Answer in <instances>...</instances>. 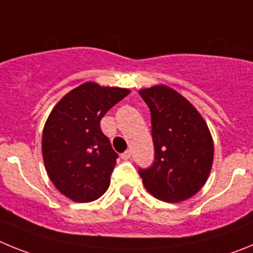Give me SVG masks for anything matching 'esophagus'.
I'll list each match as a JSON object with an SVG mask.
<instances>
[{"instance_id":"obj_1","label":"esophagus","mask_w":253,"mask_h":253,"mask_svg":"<svg viewBox=\"0 0 253 253\" xmlns=\"http://www.w3.org/2000/svg\"><path fill=\"white\" fill-rule=\"evenodd\" d=\"M120 157H122L123 160H129V158L131 157V152L130 151H125L124 153L120 154Z\"/></svg>"}]
</instances>
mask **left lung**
<instances>
[{
  "label": "left lung",
  "instance_id": "obj_1",
  "mask_svg": "<svg viewBox=\"0 0 253 253\" xmlns=\"http://www.w3.org/2000/svg\"><path fill=\"white\" fill-rule=\"evenodd\" d=\"M151 111L154 162L139 169L154 198L177 203L204 186L213 165L214 146L203 116L184 96L167 86L139 91Z\"/></svg>",
  "mask_w": 253,
  "mask_h": 253
}]
</instances>
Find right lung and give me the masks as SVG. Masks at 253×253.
Listing matches in <instances>:
<instances>
[{
  "label": "right lung",
  "mask_w": 253,
  "mask_h": 253,
  "mask_svg": "<svg viewBox=\"0 0 253 253\" xmlns=\"http://www.w3.org/2000/svg\"><path fill=\"white\" fill-rule=\"evenodd\" d=\"M130 91L86 82L67 93L51 110L42 149L49 178L76 203L93 202L110 185L118 153L100 120Z\"/></svg>",
  "instance_id": "add662e5"
}]
</instances>
